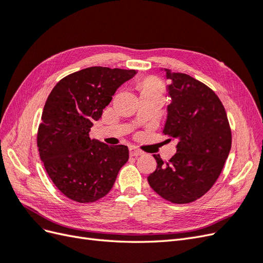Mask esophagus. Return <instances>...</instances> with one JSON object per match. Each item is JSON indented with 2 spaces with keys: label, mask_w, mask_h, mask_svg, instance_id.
I'll return each instance as SVG.
<instances>
[{
  "label": "esophagus",
  "mask_w": 263,
  "mask_h": 263,
  "mask_svg": "<svg viewBox=\"0 0 263 263\" xmlns=\"http://www.w3.org/2000/svg\"><path fill=\"white\" fill-rule=\"evenodd\" d=\"M129 155H130L132 157H138V156L142 155V153H141V151H140L139 149H137V148H130V149H129Z\"/></svg>",
  "instance_id": "34e87169"
}]
</instances>
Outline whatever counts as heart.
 <instances>
[{"mask_svg":"<svg viewBox=\"0 0 263 263\" xmlns=\"http://www.w3.org/2000/svg\"><path fill=\"white\" fill-rule=\"evenodd\" d=\"M137 89L141 94L153 93V92H163V87L155 77H146L137 83Z\"/></svg>","mask_w":263,"mask_h":263,"instance_id":"b5f03b06","label":"heart"}]
</instances>
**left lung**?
Instances as JSON below:
<instances>
[{
    "instance_id": "1",
    "label": "left lung",
    "mask_w": 263,
    "mask_h": 263,
    "mask_svg": "<svg viewBox=\"0 0 263 263\" xmlns=\"http://www.w3.org/2000/svg\"><path fill=\"white\" fill-rule=\"evenodd\" d=\"M164 71L171 103L162 133L177 139V153L169 161L154 155L157 169L148 182L164 200L186 204L209 192L218 179L232 147V130L212 89L189 74Z\"/></svg>"
}]
</instances>
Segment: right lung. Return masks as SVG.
I'll list each match as a JSON object with an SVG mask.
<instances>
[{"mask_svg":"<svg viewBox=\"0 0 263 263\" xmlns=\"http://www.w3.org/2000/svg\"><path fill=\"white\" fill-rule=\"evenodd\" d=\"M135 70L90 67L54 85L45 103L37 146L49 178L60 192L79 203H93L113 187L118 171L128 161V148L91 139L116 90Z\"/></svg>","mask_w":263,"mask_h":263,"instance_id":"right-lung-1","label":"right lung"}]
</instances>
